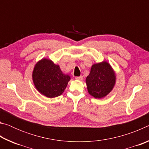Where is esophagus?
Masks as SVG:
<instances>
[{
    "instance_id": "1",
    "label": "esophagus",
    "mask_w": 149,
    "mask_h": 149,
    "mask_svg": "<svg viewBox=\"0 0 149 149\" xmlns=\"http://www.w3.org/2000/svg\"><path fill=\"white\" fill-rule=\"evenodd\" d=\"M75 79H76V80H79V81H81V80H83V76L75 77Z\"/></svg>"
}]
</instances>
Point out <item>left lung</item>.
Instances as JSON below:
<instances>
[{
	"label": "left lung",
	"mask_w": 149,
	"mask_h": 149,
	"mask_svg": "<svg viewBox=\"0 0 149 149\" xmlns=\"http://www.w3.org/2000/svg\"><path fill=\"white\" fill-rule=\"evenodd\" d=\"M116 75L109 63L106 61L92 65L86 77L87 91L96 99H101L109 94L116 84Z\"/></svg>",
	"instance_id": "1"
}]
</instances>
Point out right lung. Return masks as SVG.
<instances>
[{
  "label": "right lung",
  "instance_id": "right-lung-1",
  "mask_svg": "<svg viewBox=\"0 0 149 149\" xmlns=\"http://www.w3.org/2000/svg\"><path fill=\"white\" fill-rule=\"evenodd\" d=\"M32 78L37 91L48 98L61 95L70 80V75L63 74L58 65L47 58L35 64Z\"/></svg>",
  "mask_w": 149,
  "mask_h": 149
}]
</instances>
